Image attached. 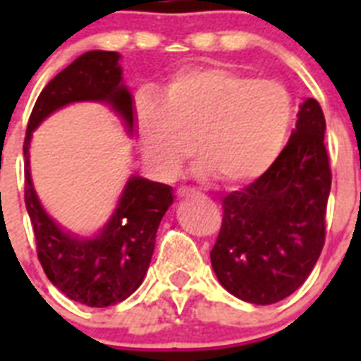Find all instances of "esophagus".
<instances>
[{"instance_id": "obj_1", "label": "esophagus", "mask_w": 361, "mask_h": 361, "mask_svg": "<svg viewBox=\"0 0 361 361\" xmlns=\"http://www.w3.org/2000/svg\"><path fill=\"white\" fill-rule=\"evenodd\" d=\"M197 191L193 190V188L190 186H183V188H178L177 190V195L178 197H190V195H195Z\"/></svg>"}]
</instances>
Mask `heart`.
<instances>
[{"instance_id":"heart-1","label":"heart","mask_w":361,"mask_h":361,"mask_svg":"<svg viewBox=\"0 0 361 361\" xmlns=\"http://www.w3.org/2000/svg\"><path fill=\"white\" fill-rule=\"evenodd\" d=\"M161 108L142 101L139 130L146 157L164 175H175L191 145L202 175L222 183L257 178L282 152L295 104L275 79L224 68H190L175 73L159 94Z\"/></svg>"}]
</instances>
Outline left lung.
<instances>
[{
	"mask_svg": "<svg viewBox=\"0 0 361 361\" xmlns=\"http://www.w3.org/2000/svg\"><path fill=\"white\" fill-rule=\"evenodd\" d=\"M324 133L322 106L305 99L276 161L222 199V226L209 257L220 283L244 302L288 298L320 257L333 178Z\"/></svg>",
	"mask_w": 361,
	"mask_h": 361,
	"instance_id": "left-lung-1",
	"label": "left lung"
}]
</instances>
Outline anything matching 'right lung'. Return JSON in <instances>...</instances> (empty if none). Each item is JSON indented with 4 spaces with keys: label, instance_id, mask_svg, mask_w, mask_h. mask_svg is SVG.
<instances>
[{
    "label": "right lung",
    "instance_id": "right-lung-1",
    "mask_svg": "<svg viewBox=\"0 0 361 361\" xmlns=\"http://www.w3.org/2000/svg\"><path fill=\"white\" fill-rule=\"evenodd\" d=\"M119 54L92 50L79 56L44 86L32 108L23 142L25 204L44 275L63 295L88 307H108L128 298L145 279L155 235L173 202L171 188L132 177L116 213L99 237L78 240L63 233L41 208L28 170L32 130L54 110L75 101H103L133 130L132 95L121 85Z\"/></svg>",
    "mask_w": 361,
    "mask_h": 361
}]
</instances>
